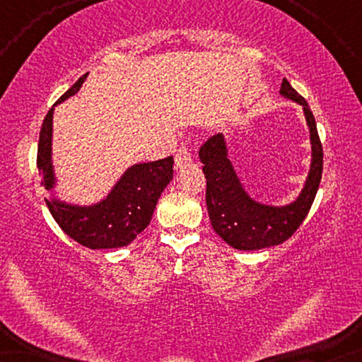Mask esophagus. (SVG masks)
Listing matches in <instances>:
<instances>
[{
  "mask_svg": "<svg viewBox=\"0 0 362 362\" xmlns=\"http://www.w3.org/2000/svg\"><path fill=\"white\" fill-rule=\"evenodd\" d=\"M192 161V156H191V151L187 150L186 146L180 148V150L176 151V158H175V163H176V168H185L189 165Z\"/></svg>",
  "mask_w": 362,
  "mask_h": 362,
  "instance_id": "obj_1",
  "label": "esophagus"
}]
</instances>
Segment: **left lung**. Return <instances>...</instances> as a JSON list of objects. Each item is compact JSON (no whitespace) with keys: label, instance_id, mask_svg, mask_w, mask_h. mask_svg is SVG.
I'll return each instance as SVG.
<instances>
[{"label":"left lung","instance_id":"8db88e82","mask_svg":"<svg viewBox=\"0 0 362 362\" xmlns=\"http://www.w3.org/2000/svg\"><path fill=\"white\" fill-rule=\"evenodd\" d=\"M280 93L303 107L310 128V173L303 189L293 202L286 206H269L252 199L227 156V143L222 133L211 136L199 150V158L204 165L202 171L206 176V204L211 226L221 239L239 250H259L290 239L308 216L321 181L323 146L313 113L305 98L286 78L281 82Z\"/></svg>","mask_w":362,"mask_h":362}]
</instances>
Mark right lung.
I'll use <instances>...</instances> for the list:
<instances>
[{"mask_svg":"<svg viewBox=\"0 0 362 362\" xmlns=\"http://www.w3.org/2000/svg\"><path fill=\"white\" fill-rule=\"evenodd\" d=\"M88 74L78 78L59 100L76 95ZM44 118L37 145V171L41 185L51 191L56 185L52 166V115ZM173 156L165 160L138 163L128 168L105 199L92 206L67 204L57 197H46V204L59 227L88 249L125 247L150 224L161 192L173 180Z\"/></svg>","mask_w":362,"mask_h":362,"instance_id":"1","label":"right lung"}]
</instances>
